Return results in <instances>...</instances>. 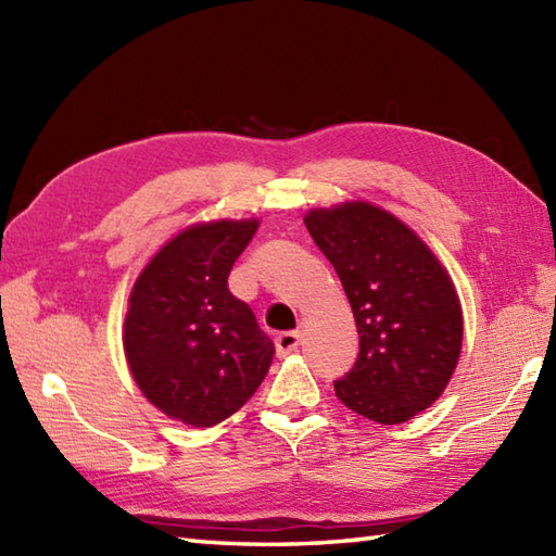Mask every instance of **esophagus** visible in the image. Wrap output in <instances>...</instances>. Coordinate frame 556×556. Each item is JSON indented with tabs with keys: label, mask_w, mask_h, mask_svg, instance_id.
<instances>
[{
	"label": "esophagus",
	"mask_w": 556,
	"mask_h": 556,
	"mask_svg": "<svg viewBox=\"0 0 556 556\" xmlns=\"http://www.w3.org/2000/svg\"><path fill=\"white\" fill-rule=\"evenodd\" d=\"M301 346V332L296 329V332H281L277 337V351L281 353V356H289V353H293Z\"/></svg>",
	"instance_id": "1"
}]
</instances>
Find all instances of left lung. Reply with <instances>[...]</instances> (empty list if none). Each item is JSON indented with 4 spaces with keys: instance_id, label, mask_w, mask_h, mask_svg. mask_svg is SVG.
I'll return each mask as SVG.
<instances>
[{
    "instance_id": "left-lung-1",
    "label": "left lung",
    "mask_w": 556,
    "mask_h": 556,
    "mask_svg": "<svg viewBox=\"0 0 556 556\" xmlns=\"http://www.w3.org/2000/svg\"><path fill=\"white\" fill-rule=\"evenodd\" d=\"M356 317L361 353L341 404L380 425L416 418L442 396L460 358L464 311L432 248L384 207L346 200L305 212Z\"/></svg>"
}]
</instances>
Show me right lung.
I'll list each match as a JSON object with an SVG mask.
<instances>
[{"label":"right lung","instance_id":"1","mask_svg":"<svg viewBox=\"0 0 556 556\" xmlns=\"http://www.w3.org/2000/svg\"><path fill=\"white\" fill-rule=\"evenodd\" d=\"M260 219L195 222L174 233L134 281L124 356L140 392L164 416L212 428L263 384L275 344L227 277Z\"/></svg>","mask_w":556,"mask_h":556}]
</instances>
